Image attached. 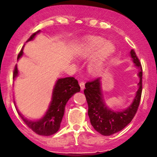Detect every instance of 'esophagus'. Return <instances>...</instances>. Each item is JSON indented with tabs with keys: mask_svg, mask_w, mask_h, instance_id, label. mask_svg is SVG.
I'll list each match as a JSON object with an SVG mask.
<instances>
[{
	"mask_svg": "<svg viewBox=\"0 0 157 157\" xmlns=\"http://www.w3.org/2000/svg\"><path fill=\"white\" fill-rule=\"evenodd\" d=\"M80 89L82 91L85 89V82H83V81H81V82H80Z\"/></svg>",
	"mask_w": 157,
	"mask_h": 157,
	"instance_id": "obj_1",
	"label": "esophagus"
}]
</instances>
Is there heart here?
<instances>
[{
	"label": "heart",
	"instance_id": "obj_1",
	"mask_svg": "<svg viewBox=\"0 0 157 157\" xmlns=\"http://www.w3.org/2000/svg\"><path fill=\"white\" fill-rule=\"evenodd\" d=\"M115 51L114 46L102 37L91 36L85 39L77 51V56L80 59H88L94 55L90 65V71L94 75L101 72L106 60Z\"/></svg>",
	"mask_w": 157,
	"mask_h": 157
}]
</instances>
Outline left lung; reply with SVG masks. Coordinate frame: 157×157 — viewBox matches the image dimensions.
I'll return each mask as SVG.
<instances>
[{"label":"left lung","instance_id":"8db88e82","mask_svg":"<svg viewBox=\"0 0 157 157\" xmlns=\"http://www.w3.org/2000/svg\"><path fill=\"white\" fill-rule=\"evenodd\" d=\"M131 56L135 66L139 69L140 82L134 101L127 109L116 111L105 105L102 96L100 77L87 82L85 85L84 94L89 106L88 115L90 122L94 128L103 136H110L122 130L130 123L137 111L142 91V68L134 49H131Z\"/></svg>","mask_w":157,"mask_h":157}]
</instances>
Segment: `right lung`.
I'll return each instance as SVG.
<instances>
[{
    "label": "right lung",
    "mask_w": 157,
    "mask_h": 157,
    "mask_svg": "<svg viewBox=\"0 0 157 157\" xmlns=\"http://www.w3.org/2000/svg\"><path fill=\"white\" fill-rule=\"evenodd\" d=\"M39 32L40 30L32 35L27 42L33 40L35 36ZM23 48L17 55V60L23 55ZM17 75L18 71L16 65L14 69L13 79H15ZM80 91V87L78 84V81L75 77L58 79L54 88L52 100L49 108L44 117L37 121H32L23 117L21 113L18 112V113L26 125L36 134L42 136H50L55 134L60 128L66 102L73 96L74 94L79 92Z\"/></svg>",
    "instance_id": "obj_1"
}]
</instances>
